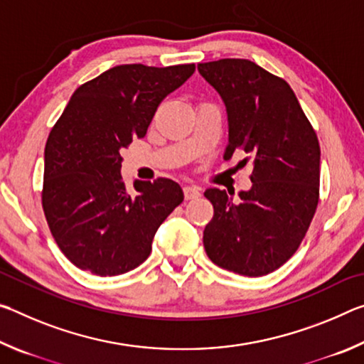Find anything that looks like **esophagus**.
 Segmentation results:
<instances>
[{
    "label": "esophagus",
    "mask_w": 364,
    "mask_h": 364,
    "mask_svg": "<svg viewBox=\"0 0 364 364\" xmlns=\"http://www.w3.org/2000/svg\"><path fill=\"white\" fill-rule=\"evenodd\" d=\"M183 193H184V199H186V200L197 199V197L200 196L199 188H196V186H186L183 189Z\"/></svg>",
    "instance_id": "obj_1"
}]
</instances>
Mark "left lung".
<instances>
[{"label": "left lung", "instance_id": "obj_1", "mask_svg": "<svg viewBox=\"0 0 364 364\" xmlns=\"http://www.w3.org/2000/svg\"><path fill=\"white\" fill-rule=\"evenodd\" d=\"M223 97L230 122L225 159L245 154L252 188L234 202L207 189L213 217L204 230L210 260L258 278L282 267L304 241L319 200V143L315 128L284 78L247 59L197 65Z\"/></svg>", "mask_w": 364, "mask_h": 364}]
</instances>
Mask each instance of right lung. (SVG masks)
<instances>
[{
    "label": "right lung",
    "instance_id": "add662e5",
    "mask_svg": "<svg viewBox=\"0 0 364 364\" xmlns=\"http://www.w3.org/2000/svg\"><path fill=\"white\" fill-rule=\"evenodd\" d=\"M194 64L117 65L80 85L45 147L41 205L54 241L77 268L117 276L139 267L164 220L181 204L168 178L122 180V149L143 138L159 104Z\"/></svg>",
    "mask_w": 364,
    "mask_h": 364
}]
</instances>
